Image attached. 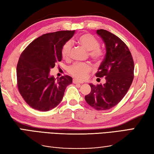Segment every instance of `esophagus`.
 I'll list each match as a JSON object with an SVG mask.
<instances>
[{
	"label": "esophagus",
	"instance_id": "1",
	"mask_svg": "<svg viewBox=\"0 0 154 154\" xmlns=\"http://www.w3.org/2000/svg\"><path fill=\"white\" fill-rule=\"evenodd\" d=\"M73 82H74V84H78V83H79V84H82V83H83L82 81H80V80H79L77 79L73 80Z\"/></svg>",
	"mask_w": 154,
	"mask_h": 154
}]
</instances>
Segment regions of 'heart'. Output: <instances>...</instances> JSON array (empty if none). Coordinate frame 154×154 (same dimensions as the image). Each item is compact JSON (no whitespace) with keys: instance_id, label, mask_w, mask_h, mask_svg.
Listing matches in <instances>:
<instances>
[{"instance_id":"heart-1","label":"heart","mask_w":154,"mask_h":154,"mask_svg":"<svg viewBox=\"0 0 154 154\" xmlns=\"http://www.w3.org/2000/svg\"><path fill=\"white\" fill-rule=\"evenodd\" d=\"M77 42L84 48L89 51V55L95 60H98L103 55L102 50L99 48L100 43L90 34H83L77 38ZM72 50V43L67 42L62 48V57L65 59H68L70 57ZM92 67L88 63H77L68 68L69 74L78 79H84L91 72Z\"/></svg>"}]
</instances>
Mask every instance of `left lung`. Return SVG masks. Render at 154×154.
<instances>
[{
	"mask_svg": "<svg viewBox=\"0 0 154 154\" xmlns=\"http://www.w3.org/2000/svg\"><path fill=\"white\" fill-rule=\"evenodd\" d=\"M96 33L104 42L106 55L96 76L106 77L104 85L89 83L91 91L85 97L88 104L97 110H106L117 105L132 85L134 79V61L128 46L122 39L104 29Z\"/></svg>",
	"mask_w": 154,
	"mask_h": 154,
	"instance_id": "obj_1",
	"label": "left lung"
}]
</instances>
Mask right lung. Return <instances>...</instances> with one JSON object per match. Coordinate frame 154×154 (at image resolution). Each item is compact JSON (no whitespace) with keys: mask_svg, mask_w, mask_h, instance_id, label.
Listing matches in <instances>:
<instances>
[{"mask_svg":"<svg viewBox=\"0 0 154 154\" xmlns=\"http://www.w3.org/2000/svg\"><path fill=\"white\" fill-rule=\"evenodd\" d=\"M75 31H60L42 35L21 54L17 65L20 94L28 104L39 111H48L60 104L65 89L72 83L69 75L50 74L55 63L62 60V48Z\"/></svg>","mask_w":154,"mask_h":154,"instance_id":"1","label":"right lung"}]
</instances>
